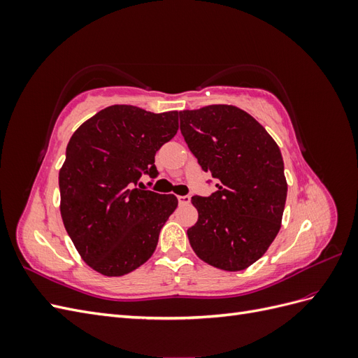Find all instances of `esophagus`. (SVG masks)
I'll return each mask as SVG.
<instances>
[{
	"label": "esophagus",
	"mask_w": 358,
	"mask_h": 358,
	"mask_svg": "<svg viewBox=\"0 0 358 358\" xmlns=\"http://www.w3.org/2000/svg\"><path fill=\"white\" fill-rule=\"evenodd\" d=\"M178 201L180 206H187V204H189L191 197L189 196H178Z\"/></svg>",
	"instance_id": "obj_1"
}]
</instances>
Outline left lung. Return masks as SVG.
<instances>
[{
  "mask_svg": "<svg viewBox=\"0 0 358 358\" xmlns=\"http://www.w3.org/2000/svg\"><path fill=\"white\" fill-rule=\"evenodd\" d=\"M180 131L204 171L218 179L210 197H192L199 220L188 239L200 259L227 272L254 264L275 241L287 200L284 159L264 127L239 107L183 110Z\"/></svg>",
  "mask_w": 358,
  "mask_h": 358,
  "instance_id": "obj_1",
  "label": "left lung"
}]
</instances>
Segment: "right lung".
Here are the masks:
<instances>
[{"label": "right lung", "mask_w": 358, "mask_h": 358, "mask_svg": "<svg viewBox=\"0 0 358 358\" xmlns=\"http://www.w3.org/2000/svg\"><path fill=\"white\" fill-rule=\"evenodd\" d=\"M179 113L115 104L85 121L59 170V210L83 262L104 276H122L152 257L178 208L173 194L138 189L157 176V150L175 137Z\"/></svg>", "instance_id": "add662e5"}]
</instances>
